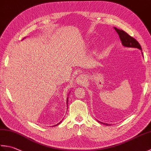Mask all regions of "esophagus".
<instances>
[{
	"label": "esophagus",
	"mask_w": 151,
	"mask_h": 151,
	"mask_svg": "<svg viewBox=\"0 0 151 151\" xmlns=\"http://www.w3.org/2000/svg\"><path fill=\"white\" fill-rule=\"evenodd\" d=\"M86 77L85 76H84L83 75H79L77 78L76 79V82L78 84H84V82H86Z\"/></svg>",
	"instance_id": "1"
}]
</instances>
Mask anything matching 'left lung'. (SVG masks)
Here are the masks:
<instances>
[{
    "instance_id": "1",
    "label": "left lung",
    "mask_w": 151,
    "mask_h": 151,
    "mask_svg": "<svg viewBox=\"0 0 151 151\" xmlns=\"http://www.w3.org/2000/svg\"><path fill=\"white\" fill-rule=\"evenodd\" d=\"M114 29L118 34L119 36V37H120V40L121 41L122 45H123L124 47L137 48V49H139L141 50H142V47H141V45H139V43L137 42V41L134 39V37L129 36V34H128L127 32H125L123 30L118 29V28H115V27H114ZM99 122H100V121H99ZM102 124H104L106 125H109L108 124H106V123H102Z\"/></svg>"
}]
</instances>
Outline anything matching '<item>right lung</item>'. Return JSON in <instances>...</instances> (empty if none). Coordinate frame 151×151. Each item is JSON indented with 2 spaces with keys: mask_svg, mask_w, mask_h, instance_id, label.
Here are the masks:
<instances>
[{
  "mask_svg": "<svg viewBox=\"0 0 151 151\" xmlns=\"http://www.w3.org/2000/svg\"><path fill=\"white\" fill-rule=\"evenodd\" d=\"M67 101H68V98H67V102H67ZM60 123H61V122H60ZM60 123H59L58 124H57L56 125H58V124H60ZM54 126H56V125H54Z\"/></svg>",
  "mask_w": 151,
  "mask_h": 151,
  "instance_id": "1",
  "label": "right lung"
}]
</instances>
